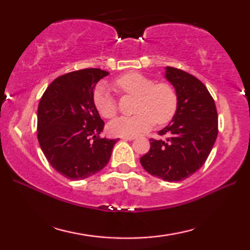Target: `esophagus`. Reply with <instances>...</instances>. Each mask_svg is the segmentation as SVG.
Wrapping results in <instances>:
<instances>
[{
    "instance_id": "1",
    "label": "esophagus",
    "mask_w": 250,
    "mask_h": 250,
    "mask_svg": "<svg viewBox=\"0 0 250 250\" xmlns=\"http://www.w3.org/2000/svg\"><path fill=\"white\" fill-rule=\"evenodd\" d=\"M134 139H135V137H124V138H122V140L131 141V140H134Z\"/></svg>"
}]
</instances>
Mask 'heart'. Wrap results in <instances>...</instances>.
Segmentation results:
<instances>
[{
  "label": "heart",
  "mask_w": 250,
  "mask_h": 250,
  "mask_svg": "<svg viewBox=\"0 0 250 250\" xmlns=\"http://www.w3.org/2000/svg\"><path fill=\"white\" fill-rule=\"evenodd\" d=\"M113 87L122 95L135 97L134 116L120 117L108 125V132L116 137H134L154 125H166L172 120L177 109V95L170 83L155 80L139 73L121 75ZM97 112L105 119L118 113V104L104 86H98L92 95Z\"/></svg>",
  "instance_id": "1"
}]
</instances>
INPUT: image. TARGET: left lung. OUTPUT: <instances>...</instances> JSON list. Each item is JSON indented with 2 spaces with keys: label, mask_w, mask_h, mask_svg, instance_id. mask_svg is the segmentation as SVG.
<instances>
[{
  "label": "left lung",
  "mask_w": 250,
  "mask_h": 250,
  "mask_svg": "<svg viewBox=\"0 0 250 250\" xmlns=\"http://www.w3.org/2000/svg\"><path fill=\"white\" fill-rule=\"evenodd\" d=\"M166 77L176 90V112L159 131L166 139H150V150L140 162L151 175L179 182L200 170L208 158L218 133L217 110L205 84L193 75L167 67Z\"/></svg>",
  "instance_id": "obj_1"
}]
</instances>
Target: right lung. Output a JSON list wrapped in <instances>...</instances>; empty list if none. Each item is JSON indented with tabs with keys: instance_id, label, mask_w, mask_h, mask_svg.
Instances as JSON below:
<instances>
[{
	"instance_id": "obj_1",
	"label": "right lung",
	"mask_w": 250,
	"mask_h": 250,
	"mask_svg": "<svg viewBox=\"0 0 250 250\" xmlns=\"http://www.w3.org/2000/svg\"><path fill=\"white\" fill-rule=\"evenodd\" d=\"M109 75L86 68L50 83L37 110V139L55 170L69 180H83L107 166L118 139L100 137L104 122L92 103L94 88Z\"/></svg>"
}]
</instances>
